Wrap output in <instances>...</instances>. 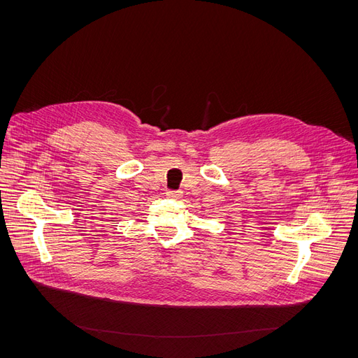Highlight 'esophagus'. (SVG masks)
<instances>
[{
	"instance_id": "obj_1",
	"label": "esophagus",
	"mask_w": 358,
	"mask_h": 358,
	"mask_svg": "<svg viewBox=\"0 0 358 358\" xmlns=\"http://www.w3.org/2000/svg\"><path fill=\"white\" fill-rule=\"evenodd\" d=\"M165 194L169 199H180L182 196V192H180V190H166Z\"/></svg>"
}]
</instances>
